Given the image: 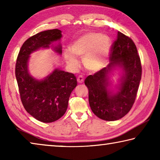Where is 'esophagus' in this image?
<instances>
[{"label":"esophagus","mask_w":160,"mask_h":160,"mask_svg":"<svg viewBox=\"0 0 160 160\" xmlns=\"http://www.w3.org/2000/svg\"><path fill=\"white\" fill-rule=\"evenodd\" d=\"M77 80L78 83H82L84 82V78L82 76V75H80V76L78 77Z\"/></svg>","instance_id":"esophagus-1"}]
</instances>
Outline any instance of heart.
<instances>
[{"instance_id": "b5f03b06", "label": "heart", "mask_w": 160, "mask_h": 160, "mask_svg": "<svg viewBox=\"0 0 160 160\" xmlns=\"http://www.w3.org/2000/svg\"><path fill=\"white\" fill-rule=\"evenodd\" d=\"M112 47L109 35L99 32H87L78 37L70 44V51H64L67 63L75 69L79 66L77 56L82 58L84 66L91 72H97L107 66Z\"/></svg>"}]
</instances>
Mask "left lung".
Listing matches in <instances>:
<instances>
[{"mask_svg":"<svg viewBox=\"0 0 160 160\" xmlns=\"http://www.w3.org/2000/svg\"><path fill=\"white\" fill-rule=\"evenodd\" d=\"M109 65L85 80L89 91V104L97 117L116 121L129 112L134 104L141 80L142 67L136 46L120 32L113 43ZM118 70L120 78L115 89H111L109 76Z\"/></svg>","mask_w":160,"mask_h":160,"instance_id":"8db88e82","label":"left lung"}]
</instances>
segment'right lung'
I'll return each mask as SVG.
<instances>
[{"instance_id":"1","label":"right lung","mask_w":160,"mask_h":160,"mask_svg":"<svg viewBox=\"0 0 160 160\" xmlns=\"http://www.w3.org/2000/svg\"><path fill=\"white\" fill-rule=\"evenodd\" d=\"M61 32L58 29H49L29 37L22 46L16 61L15 76L22 103L28 113L44 123L53 122L64 115L77 79L74 74L59 68L37 79L29 73V58L41 48H51L61 55ZM55 42L58 44L54 45Z\"/></svg>"}]
</instances>
